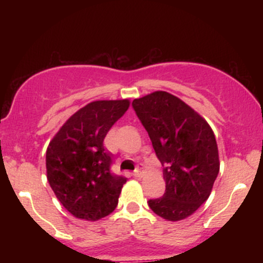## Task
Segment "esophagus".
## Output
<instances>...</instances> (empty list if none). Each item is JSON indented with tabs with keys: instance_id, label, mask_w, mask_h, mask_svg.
Instances as JSON below:
<instances>
[{
	"instance_id": "obj_1",
	"label": "esophagus",
	"mask_w": 263,
	"mask_h": 263,
	"mask_svg": "<svg viewBox=\"0 0 263 263\" xmlns=\"http://www.w3.org/2000/svg\"><path fill=\"white\" fill-rule=\"evenodd\" d=\"M142 174H143V171L141 170V165H138L137 170H135V172H134V176L136 178H140V177H142Z\"/></svg>"
}]
</instances>
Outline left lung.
<instances>
[{"label": "left lung", "mask_w": 263, "mask_h": 263, "mask_svg": "<svg viewBox=\"0 0 263 263\" xmlns=\"http://www.w3.org/2000/svg\"><path fill=\"white\" fill-rule=\"evenodd\" d=\"M136 115L163 165L165 192L149 199L161 218H188L209 198L219 174V152L213 129L177 96L156 91L132 101Z\"/></svg>", "instance_id": "obj_1"}]
</instances>
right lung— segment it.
I'll return each instance as SVG.
<instances>
[{
    "mask_svg": "<svg viewBox=\"0 0 263 263\" xmlns=\"http://www.w3.org/2000/svg\"><path fill=\"white\" fill-rule=\"evenodd\" d=\"M128 106V100L90 102L62 126L48 146V182L75 218L96 221L116 209L127 178L111 172L114 155L105 148L104 140Z\"/></svg>",
    "mask_w": 263,
    "mask_h": 263,
    "instance_id": "add662e5",
    "label": "right lung"
}]
</instances>
